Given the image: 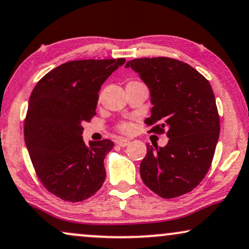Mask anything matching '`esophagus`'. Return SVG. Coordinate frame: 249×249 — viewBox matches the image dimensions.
<instances>
[{"label":"esophagus","mask_w":249,"mask_h":249,"mask_svg":"<svg viewBox=\"0 0 249 249\" xmlns=\"http://www.w3.org/2000/svg\"><path fill=\"white\" fill-rule=\"evenodd\" d=\"M117 144L119 147H126V145L130 144V141H128L127 139H119L117 141Z\"/></svg>","instance_id":"1"}]
</instances>
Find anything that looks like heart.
Returning a JSON list of instances; mask_svg holds the SVG:
<instances>
[{
    "mask_svg": "<svg viewBox=\"0 0 249 249\" xmlns=\"http://www.w3.org/2000/svg\"><path fill=\"white\" fill-rule=\"evenodd\" d=\"M135 83H139V82L132 81V82L128 83V84H135ZM119 130H121L122 132H124V133H128V132H131L132 126H131V124H127V123H124V124L119 125Z\"/></svg>",
    "mask_w": 249,
    "mask_h": 249,
    "instance_id": "1",
    "label": "heart"
}]
</instances>
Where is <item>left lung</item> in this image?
Segmentation results:
<instances>
[{
    "label": "left lung",
    "instance_id": "8db88e82",
    "mask_svg": "<svg viewBox=\"0 0 249 249\" xmlns=\"http://www.w3.org/2000/svg\"><path fill=\"white\" fill-rule=\"evenodd\" d=\"M150 91V132L170 139L165 147L147 144L141 161L143 183L163 198L196 188L210 170L220 135V117L210 82L196 69L171 58L127 61Z\"/></svg>",
    "mask_w": 249,
    "mask_h": 249
}]
</instances>
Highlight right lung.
Masks as SVG:
<instances>
[{
  "instance_id": "obj_1",
  "label": "right lung",
  "mask_w": 249,
  "mask_h": 249,
  "mask_svg": "<svg viewBox=\"0 0 249 249\" xmlns=\"http://www.w3.org/2000/svg\"><path fill=\"white\" fill-rule=\"evenodd\" d=\"M124 58L75 60L49 71L33 90L25 121V142L42 184L62 200L83 201L104 184L108 140L86 145L83 124L97 114L106 79Z\"/></svg>"
}]
</instances>
